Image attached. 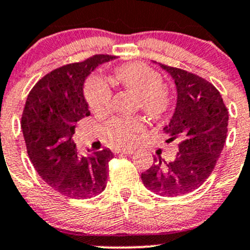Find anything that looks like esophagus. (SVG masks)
I'll return each mask as SVG.
<instances>
[{
	"label": "esophagus",
	"instance_id": "1",
	"mask_svg": "<svg viewBox=\"0 0 250 250\" xmlns=\"http://www.w3.org/2000/svg\"><path fill=\"white\" fill-rule=\"evenodd\" d=\"M116 153L118 154H133L134 153V149L132 148H122V149H117Z\"/></svg>",
	"mask_w": 250,
	"mask_h": 250
}]
</instances>
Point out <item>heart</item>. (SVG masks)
<instances>
[{
    "mask_svg": "<svg viewBox=\"0 0 250 250\" xmlns=\"http://www.w3.org/2000/svg\"><path fill=\"white\" fill-rule=\"evenodd\" d=\"M114 80L136 93L138 106L151 118H160L167 112L170 96L163 87L162 78L155 70L143 62L122 65L114 71ZM85 96L88 106L96 113L106 112L111 102V88L100 76H91L86 83ZM144 129L142 118H113L104 125V136L116 146H128Z\"/></svg>",
    "mask_w": 250,
    "mask_h": 250,
    "instance_id": "heart-1",
    "label": "heart"
}]
</instances>
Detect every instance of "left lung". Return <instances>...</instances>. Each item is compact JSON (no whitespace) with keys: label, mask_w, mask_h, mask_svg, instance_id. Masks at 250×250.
I'll use <instances>...</instances> for the list:
<instances>
[{"label":"left lung","mask_w":250,"mask_h":250,"mask_svg":"<svg viewBox=\"0 0 250 250\" xmlns=\"http://www.w3.org/2000/svg\"><path fill=\"white\" fill-rule=\"evenodd\" d=\"M176 86V106L163 128L169 142H178V154L169 162L162 157L141 178L144 186L160 196H181L202 185L214 169L227 138L228 111L212 83L200 76L160 64Z\"/></svg>","instance_id":"8db88e82"}]
</instances>
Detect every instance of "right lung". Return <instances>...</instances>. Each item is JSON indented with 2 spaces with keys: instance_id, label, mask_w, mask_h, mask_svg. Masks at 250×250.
<instances>
[{
  "instance_id": "add662e5",
  "label": "right lung",
  "mask_w": 250,
  "mask_h": 250,
  "mask_svg": "<svg viewBox=\"0 0 250 250\" xmlns=\"http://www.w3.org/2000/svg\"><path fill=\"white\" fill-rule=\"evenodd\" d=\"M116 57L95 55L64 65L36 83L25 101L22 130L34 169L49 186L71 199H90L106 188L109 149L78 153L72 134L90 116L83 83L93 70Z\"/></svg>"
}]
</instances>
